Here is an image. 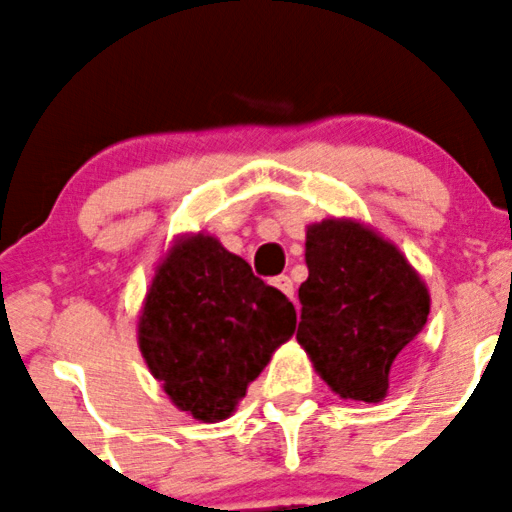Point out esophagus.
Here are the masks:
<instances>
[{
	"label": "esophagus",
	"mask_w": 512,
	"mask_h": 512,
	"mask_svg": "<svg viewBox=\"0 0 512 512\" xmlns=\"http://www.w3.org/2000/svg\"><path fill=\"white\" fill-rule=\"evenodd\" d=\"M272 284H274V287L279 289V292L287 294L289 299L294 297V284H292V279L287 277V274H279V277H274V279H272Z\"/></svg>",
	"instance_id": "1"
}]
</instances>
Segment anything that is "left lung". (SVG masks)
<instances>
[{
  "mask_svg": "<svg viewBox=\"0 0 512 512\" xmlns=\"http://www.w3.org/2000/svg\"><path fill=\"white\" fill-rule=\"evenodd\" d=\"M297 341L343 400L380 402L390 368L427 324L429 292L407 257L351 218L306 228Z\"/></svg>",
  "mask_w": 512,
  "mask_h": 512,
  "instance_id": "1",
  "label": "left lung"
}]
</instances>
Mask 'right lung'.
<instances>
[{
  "label": "right lung",
  "instance_id": "add662e5",
  "mask_svg": "<svg viewBox=\"0 0 512 512\" xmlns=\"http://www.w3.org/2000/svg\"><path fill=\"white\" fill-rule=\"evenodd\" d=\"M297 328L294 304L213 235H184L161 257L139 314V351L169 400L223 422Z\"/></svg>",
  "mask_w": 512,
  "mask_h": 512
}]
</instances>
